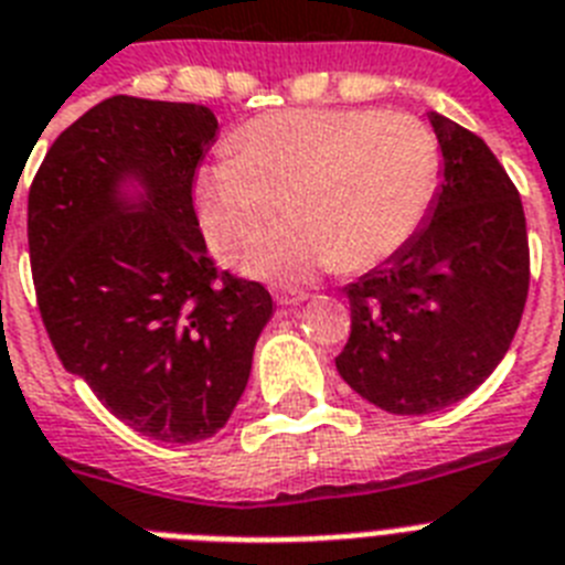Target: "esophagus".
I'll return each instance as SVG.
<instances>
[{"mask_svg": "<svg viewBox=\"0 0 565 565\" xmlns=\"http://www.w3.org/2000/svg\"><path fill=\"white\" fill-rule=\"evenodd\" d=\"M274 300H277L279 306H300L302 300H309V294L302 291V288H277Z\"/></svg>", "mask_w": 565, "mask_h": 565, "instance_id": "34e87169", "label": "esophagus"}]
</instances>
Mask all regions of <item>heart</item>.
Masks as SVG:
<instances>
[{
	"label": "heart",
	"mask_w": 565,
	"mask_h": 565,
	"mask_svg": "<svg viewBox=\"0 0 565 565\" xmlns=\"http://www.w3.org/2000/svg\"><path fill=\"white\" fill-rule=\"evenodd\" d=\"M231 147L199 167L193 204L210 250L233 259L282 202L291 216L242 263L259 279L297 282L332 265L381 263L413 236L439 181V141L407 111H268Z\"/></svg>",
	"instance_id": "1"
}]
</instances>
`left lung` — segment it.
Listing matches in <instances>:
<instances>
[{"instance_id": "1", "label": "left lung", "mask_w": 565, "mask_h": 565, "mask_svg": "<svg viewBox=\"0 0 565 565\" xmlns=\"http://www.w3.org/2000/svg\"><path fill=\"white\" fill-rule=\"evenodd\" d=\"M441 184L422 227L386 263L349 282L352 334L340 377L395 416H427L497 370L529 297L520 193L488 143L427 111Z\"/></svg>"}]
</instances>
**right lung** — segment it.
<instances>
[{"instance_id":"add662e5","label":"right lung","mask_w":565,"mask_h":565,"mask_svg":"<svg viewBox=\"0 0 565 565\" xmlns=\"http://www.w3.org/2000/svg\"><path fill=\"white\" fill-rule=\"evenodd\" d=\"M218 132L207 106L109 97L45 152L28 193L36 306L63 366L111 416L210 439L250 377L271 294L218 274L193 210Z\"/></svg>"}]
</instances>
